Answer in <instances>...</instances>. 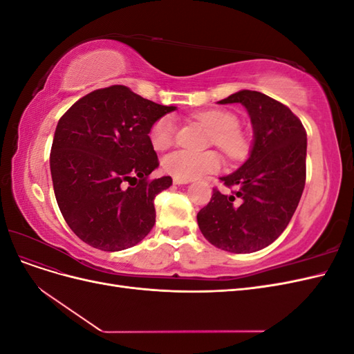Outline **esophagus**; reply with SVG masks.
Segmentation results:
<instances>
[{
  "label": "esophagus",
  "mask_w": 354,
  "mask_h": 354,
  "mask_svg": "<svg viewBox=\"0 0 354 354\" xmlns=\"http://www.w3.org/2000/svg\"><path fill=\"white\" fill-rule=\"evenodd\" d=\"M190 180H183V178H177V177H174V183L176 185H187Z\"/></svg>",
  "instance_id": "1"
}]
</instances>
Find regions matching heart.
Returning a JSON list of instances; mask_svg holds the SVG:
<instances>
[{
    "instance_id": "b5f03b06",
    "label": "heart",
    "mask_w": 354,
    "mask_h": 354,
    "mask_svg": "<svg viewBox=\"0 0 354 354\" xmlns=\"http://www.w3.org/2000/svg\"><path fill=\"white\" fill-rule=\"evenodd\" d=\"M195 120L207 125L212 131V142L217 147L230 158H239L246 151V140L239 130L238 116L221 109H214L201 112L195 115ZM177 133L176 120L171 115H165L152 125L151 128V143L156 151L173 145ZM221 167L220 156L214 152H190V151H176L164 159V169L169 176L194 180L202 176L212 174Z\"/></svg>"
}]
</instances>
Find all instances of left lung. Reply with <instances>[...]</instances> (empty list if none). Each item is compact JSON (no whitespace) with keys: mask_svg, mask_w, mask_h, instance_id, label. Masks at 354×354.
<instances>
[{"mask_svg":"<svg viewBox=\"0 0 354 354\" xmlns=\"http://www.w3.org/2000/svg\"><path fill=\"white\" fill-rule=\"evenodd\" d=\"M218 103L245 106L254 145L246 162L220 178L229 194L212 189L198 224L217 248L250 254L279 238L294 216L306 185L307 134L288 106L263 93L242 90Z\"/></svg>","mask_w":354,"mask_h":354,"instance_id":"8db88e82","label":"left lung"}]
</instances>
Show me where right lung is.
Instances as JSON below:
<instances>
[{
    "label": "right lung",
    "mask_w": 354,
    "mask_h": 354,
    "mask_svg": "<svg viewBox=\"0 0 354 354\" xmlns=\"http://www.w3.org/2000/svg\"><path fill=\"white\" fill-rule=\"evenodd\" d=\"M174 109L111 85L63 113L50 153L51 180L62 216L82 242L121 251L152 230L155 196L173 178H149L159 165L149 133Z\"/></svg>",
    "instance_id": "add662e5"
}]
</instances>
